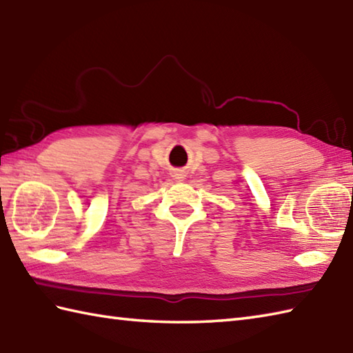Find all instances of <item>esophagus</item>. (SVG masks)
<instances>
[{
  "instance_id": "1",
  "label": "esophagus",
  "mask_w": 353,
  "mask_h": 353,
  "mask_svg": "<svg viewBox=\"0 0 353 353\" xmlns=\"http://www.w3.org/2000/svg\"><path fill=\"white\" fill-rule=\"evenodd\" d=\"M176 176H177V179H182V177H181L182 174H176Z\"/></svg>"
}]
</instances>
